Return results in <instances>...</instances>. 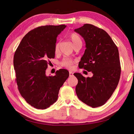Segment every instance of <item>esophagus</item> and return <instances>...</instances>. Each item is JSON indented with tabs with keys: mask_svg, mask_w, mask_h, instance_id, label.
I'll list each match as a JSON object with an SVG mask.
<instances>
[{
	"mask_svg": "<svg viewBox=\"0 0 134 134\" xmlns=\"http://www.w3.org/2000/svg\"><path fill=\"white\" fill-rule=\"evenodd\" d=\"M72 75H73V72L70 71H69V76H72Z\"/></svg>",
	"mask_w": 134,
	"mask_h": 134,
	"instance_id": "1",
	"label": "esophagus"
}]
</instances>
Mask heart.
Wrapping results in <instances>:
<instances>
[{
  "label": "heart",
  "instance_id": "heart-1",
  "mask_svg": "<svg viewBox=\"0 0 134 134\" xmlns=\"http://www.w3.org/2000/svg\"><path fill=\"white\" fill-rule=\"evenodd\" d=\"M69 37L70 41L72 42V45L74 47L78 45H82V40L81 39L80 36L75 33H70L69 35ZM59 44L58 43L56 44L55 47V52H58L59 51ZM74 63V60L70 58H64L61 62V65L64 67H65L68 69H72L73 66V64Z\"/></svg>",
  "mask_w": 134,
  "mask_h": 134
}]
</instances>
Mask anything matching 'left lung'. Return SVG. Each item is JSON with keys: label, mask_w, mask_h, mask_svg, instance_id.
I'll list each match as a JSON object with an SVG mask.
<instances>
[{"label": "left lung", "mask_w": 134, "mask_h": 134, "mask_svg": "<svg viewBox=\"0 0 134 134\" xmlns=\"http://www.w3.org/2000/svg\"><path fill=\"white\" fill-rule=\"evenodd\" d=\"M74 31L86 42V49L79 68L93 74L91 78H85L80 73L74 74L78 80L76 95L89 106H101L110 98L119 82L121 66L118 48L106 31L94 25L84 24Z\"/></svg>", "instance_id": "8db88e82"}]
</instances>
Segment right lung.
Instances as JSON below:
<instances>
[{
	"instance_id": "1",
	"label": "right lung",
	"mask_w": 134,
	"mask_h": 134,
	"mask_svg": "<svg viewBox=\"0 0 134 134\" xmlns=\"http://www.w3.org/2000/svg\"><path fill=\"white\" fill-rule=\"evenodd\" d=\"M66 26L47 25L30 31L16 50L13 58L15 82L23 98L31 106L46 109L58 98L60 88L69 72L59 69L47 76L49 59L55 58L56 38Z\"/></svg>"
}]
</instances>
